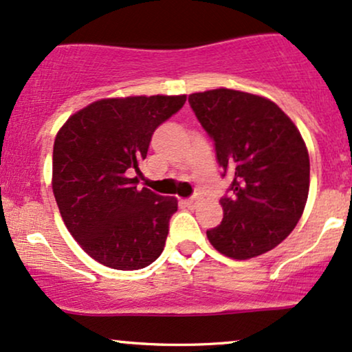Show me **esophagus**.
<instances>
[{"mask_svg":"<svg viewBox=\"0 0 352 352\" xmlns=\"http://www.w3.org/2000/svg\"><path fill=\"white\" fill-rule=\"evenodd\" d=\"M199 200H200L199 197H190V199L185 200V205H187V207H195L197 201H199Z\"/></svg>","mask_w":352,"mask_h":352,"instance_id":"34e87169","label":"esophagus"}]
</instances>
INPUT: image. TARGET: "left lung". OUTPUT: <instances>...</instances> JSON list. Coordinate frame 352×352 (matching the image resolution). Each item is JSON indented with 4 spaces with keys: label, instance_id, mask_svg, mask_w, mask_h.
<instances>
[{
    "label": "left lung",
    "instance_id": "8db88e82",
    "mask_svg": "<svg viewBox=\"0 0 352 352\" xmlns=\"http://www.w3.org/2000/svg\"><path fill=\"white\" fill-rule=\"evenodd\" d=\"M197 119L213 140L221 177L223 220L207 230L213 248L235 260L280 245L300 221L309 192L305 140L276 104L233 89L188 96Z\"/></svg>",
    "mask_w": 352,
    "mask_h": 352
}]
</instances>
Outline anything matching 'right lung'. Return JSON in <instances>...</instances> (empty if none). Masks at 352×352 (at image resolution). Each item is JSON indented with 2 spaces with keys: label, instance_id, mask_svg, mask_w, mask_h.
Here are the masks:
<instances>
[{
  "label": "right lung",
  "instance_id": "obj_1",
  "mask_svg": "<svg viewBox=\"0 0 352 352\" xmlns=\"http://www.w3.org/2000/svg\"><path fill=\"white\" fill-rule=\"evenodd\" d=\"M187 96L102 99L60 127L52 192L60 217L89 256L114 270H140L164 252L177 199L137 190L153 132Z\"/></svg>",
  "mask_w": 352,
  "mask_h": 352
}]
</instances>
